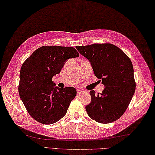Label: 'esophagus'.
<instances>
[{
  "label": "esophagus",
  "mask_w": 155,
  "mask_h": 155,
  "mask_svg": "<svg viewBox=\"0 0 155 155\" xmlns=\"http://www.w3.org/2000/svg\"><path fill=\"white\" fill-rule=\"evenodd\" d=\"M84 92V91H83V90H80V89H79V90H77V94H78V95H80V94H83Z\"/></svg>",
  "instance_id": "1"
}]
</instances>
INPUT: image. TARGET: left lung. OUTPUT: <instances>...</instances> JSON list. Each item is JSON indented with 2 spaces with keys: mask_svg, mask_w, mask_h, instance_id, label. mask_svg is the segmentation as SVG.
I'll return each instance as SVG.
<instances>
[{
  "mask_svg": "<svg viewBox=\"0 0 155 155\" xmlns=\"http://www.w3.org/2000/svg\"><path fill=\"white\" fill-rule=\"evenodd\" d=\"M76 48L90 61L95 76L105 87L101 95L95 94L94 90L90 92L91 102L85 107L88 115L103 124L117 120L124 113L135 91L131 60L118 47L110 44Z\"/></svg>",
  "mask_w": 155,
  "mask_h": 155,
  "instance_id": "1",
  "label": "left lung"
}]
</instances>
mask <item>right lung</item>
Listing matches in <instances>:
<instances>
[{"mask_svg":"<svg viewBox=\"0 0 155 155\" xmlns=\"http://www.w3.org/2000/svg\"><path fill=\"white\" fill-rule=\"evenodd\" d=\"M79 56L72 47L43 46L33 52L21 67L18 92L29 115L40 123L51 124L65 116L76 95L74 87L60 88L52 78L70 58Z\"/></svg>","mask_w":155,"mask_h":155,"instance_id":"right-lung-1","label":"right lung"}]
</instances>
